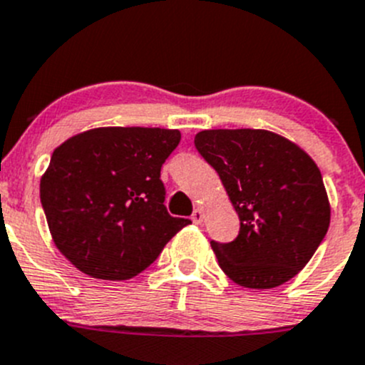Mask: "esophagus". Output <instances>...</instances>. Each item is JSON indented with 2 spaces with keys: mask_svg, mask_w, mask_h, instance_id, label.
<instances>
[{
  "mask_svg": "<svg viewBox=\"0 0 365 365\" xmlns=\"http://www.w3.org/2000/svg\"><path fill=\"white\" fill-rule=\"evenodd\" d=\"M203 217H205V210H203L202 207H198V209H194V212H192V216H190V220H192L196 225H200L203 221Z\"/></svg>",
  "mask_w": 365,
  "mask_h": 365,
  "instance_id": "esophagus-1",
  "label": "esophagus"
}]
</instances>
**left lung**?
<instances>
[{"instance_id":"obj_1","label":"left lung","mask_w":365,"mask_h":365,"mask_svg":"<svg viewBox=\"0 0 365 365\" xmlns=\"http://www.w3.org/2000/svg\"><path fill=\"white\" fill-rule=\"evenodd\" d=\"M194 145L216 169L240 216L232 243L210 241L221 270L252 290L295 277L324 240L331 217L312 156L267 129H205Z\"/></svg>"}]
</instances>
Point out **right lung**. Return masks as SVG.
I'll return each mask as SVG.
<instances>
[{
	"label": "right lung",
	"mask_w": 365,
	"mask_h": 365,
	"mask_svg": "<svg viewBox=\"0 0 365 365\" xmlns=\"http://www.w3.org/2000/svg\"><path fill=\"white\" fill-rule=\"evenodd\" d=\"M180 138L178 129L95 128L53 149L41 203L53 243L77 270L128 281L190 223L167 212L160 180Z\"/></svg>",
	"instance_id": "right-lung-1"
}]
</instances>
